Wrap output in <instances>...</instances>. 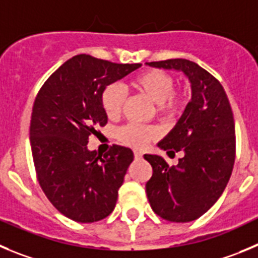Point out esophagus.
<instances>
[{
  "label": "esophagus",
  "instance_id": "esophagus-1",
  "mask_svg": "<svg viewBox=\"0 0 258 258\" xmlns=\"http://www.w3.org/2000/svg\"><path fill=\"white\" fill-rule=\"evenodd\" d=\"M134 155H135V159H141V158H143V153H141V151L135 150L134 151Z\"/></svg>",
  "mask_w": 258,
  "mask_h": 258
}]
</instances>
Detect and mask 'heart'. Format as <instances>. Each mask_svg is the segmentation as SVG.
I'll return each mask as SVG.
<instances>
[{
  "label": "heart",
  "instance_id": "b5f03b06",
  "mask_svg": "<svg viewBox=\"0 0 258 258\" xmlns=\"http://www.w3.org/2000/svg\"><path fill=\"white\" fill-rule=\"evenodd\" d=\"M131 86L137 93L155 104V112L162 119H173L182 113L187 103L186 93L173 90L174 79L162 70H148L131 80ZM126 96L117 84H110L102 93V107L110 119L121 115ZM156 132L151 127L127 124L118 131V139L134 148H144L155 139Z\"/></svg>",
  "mask_w": 258,
  "mask_h": 258
}]
</instances>
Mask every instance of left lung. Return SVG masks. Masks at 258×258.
<instances>
[{
	"mask_svg": "<svg viewBox=\"0 0 258 258\" xmlns=\"http://www.w3.org/2000/svg\"><path fill=\"white\" fill-rule=\"evenodd\" d=\"M156 69L182 71L191 83L192 98L174 128L158 146L174 155L177 165L145 154L153 167L146 195L156 215L174 223L202 216L218 201L229 182L235 160V126L221 84L195 62L183 58L148 62Z\"/></svg>",
	"mask_w": 258,
	"mask_h": 258,
	"instance_id": "obj_1",
	"label": "left lung"
}]
</instances>
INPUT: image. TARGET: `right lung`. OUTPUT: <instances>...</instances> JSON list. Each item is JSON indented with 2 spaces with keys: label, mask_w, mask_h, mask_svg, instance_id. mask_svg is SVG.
Wrapping results in <instances>:
<instances>
[{
  "label": "right lung",
  "mask_w": 258,
  "mask_h": 258,
  "mask_svg": "<svg viewBox=\"0 0 258 258\" xmlns=\"http://www.w3.org/2000/svg\"><path fill=\"white\" fill-rule=\"evenodd\" d=\"M140 66L78 54L50 75L35 98L30 121L35 172L50 204L71 220L94 223L114 210L134 153L113 145L102 155L88 143L108 122L103 90Z\"/></svg>",
  "instance_id": "1"
}]
</instances>
